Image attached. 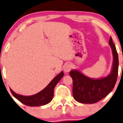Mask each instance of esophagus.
<instances>
[{
  "instance_id": "obj_1",
  "label": "esophagus",
  "mask_w": 123,
  "mask_h": 123,
  "mask_svg": "<svg viewBox=\"0 0 123 123\" xmlns=\"http://www.w3.org/2000/svg\"><path fill=\"white\" fill-rule=\"evenodd\" d=\"M71 69H72V65L70 63H67V64H66L63 66V70L66 73L69 72L71 70Z\"/></svg>"
}]
</instances>
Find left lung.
<instances>
[{"mask_svg":"<svg viewBox=\"0 0 123 123\" xmlns=\"http://www.w3.org/2000/svg\"><path fill=\"white\" fill-rule=\"evenodd\" d=\"M109 43L113 57L112 70L109 75L99 80H92L77 70L70 71L73 82V97L77 102L85 104L96 103L105 98L114 88L118 75L119 59L111 37Z\"/></svg>","mask_w":123,"mask_h":123,"instance_id":"left-lung-1","label":"left lung"}]
</instances>
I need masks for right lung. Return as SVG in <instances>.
Masks as SVG:
<instances>
[{"label": "right lung", "instance_id": "1", "mask_svg": "<svg viewBox=\"0 0 123 123\" xmlns=\"http://www.w3.org/2000/svg\"><path fill=\"white\" fill-rule=\"evenodd\" d=\"M63 71H61L53 80L43 90L32 96H23L17 94L10 88L11 92L15 98L21 103L28 106H40L49 103L52 100L54 95V88L55 85L63 77Z\"/></svg>", "mask_w": 123, "mask_h": 123}]
</instances>
